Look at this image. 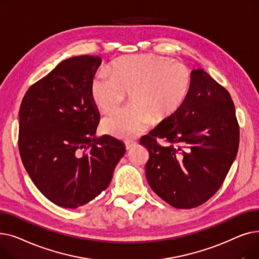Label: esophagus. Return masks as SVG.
I'll return each mask as SVG.
<instances>
[{
    "mask_svg": "<svg viewBox=\"0 0 259 259\" xmlns=\"http://www.w3.org/2000/svg\"><path fill=\"white\" fill-rule=\"evenodd\" d=\"M135 146H137V143H135V142H130V141H128V142H126V143H125L126 150H130V149L134 148Z\"/></svg>",
    "mask_w": 259,
    "mask_h": 259,
    "instance_id": "1",
    "label": "esophagus"
}]
</instances>
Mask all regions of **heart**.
Returning <instances> with one entry per match:
<instances>
[{
    "instance_id": "1",
    "label": "heart",
    "mask_w": 259,
    "mask_h": 259,
    "mask_svg": "<svg viewBox=\"0 0 259 259\" xmlns=\"http://www.w3.org/2000/svg\"><path fill=\"white\" fill-rule=\"evenodd\" d=\"M193 74L186 65L158 56H131L115 60L110 73L100 71L90 85L93 104L109 113L130 93V106L105 117L102 130L120 140H131L154 124L178 114L187 103Z\"/></svg>"
}]
</instances>
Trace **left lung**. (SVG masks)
<instances>
[{
  "mask_svg": "<svg viewBox=\"0 0 259 259\" xmlns=\"http://www.w3.org/2000/svg\"><path fill=\"white\" fill-rule=\"evenodd\" d=\"M192 74V89L182 110L140 141L149 150L145 167L149 186L178 209L198 207L216 193L239 146L230 93L205 70ZM156 137L169 145L160 146Z\"/></svg>",
  "mask_w": 259,
  "mask_h": 259,
  "instance_id": "8db88e82",
  "label": "left lung"
}]
</instances>
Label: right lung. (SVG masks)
<instances>
[{"label":"right lung","mask_w":259,"mask_h":259,"mask_svg":"<svg viewBox=\"0 0 259 259\" xmlns=\"http://www.w3.org/2000/svg\"><path fill=\"white\" fill-rule=\"evenodd\" d=\"M102 60L79 56L61 62L24 95L19 150L31 181L57 206L75 209L106 190L125 154L120 141L95 138L100 113L90 85Z\"/></svg>","instance_id":"right-lung-1"}]
</instances>
